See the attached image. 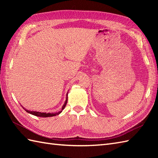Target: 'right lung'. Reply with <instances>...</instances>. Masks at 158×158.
Returning a JSON list of instances; mask_svg holds the SVG:
<instances>
[{
	"label": "right lung",
	"mask_w": 158,
	"mask_h": 158,
	"mask_svg": "<svg viewBox=\"0 0 158 158\" xmlns=\"http://www.w3.org/2000/svg\"><path fill=\"white\" fill-rule=\"evenodd\" d=\"M66 96H68V94H67ZM67 100H68V96H66V101H65L64 105L62 107V110H60V111H59L58 113H41V112H37V111H30V110H26V109H24V108H23V109H25V110H26V112H28V113H29L32 114V115H34L37 116V117H53V116H55V115H58V114H60V113H61V112L62 111V110H63L64 109V107H65L66 105Z\"/></svg>",
	"instance_id": "add662e5"
}]
</instances>
